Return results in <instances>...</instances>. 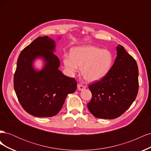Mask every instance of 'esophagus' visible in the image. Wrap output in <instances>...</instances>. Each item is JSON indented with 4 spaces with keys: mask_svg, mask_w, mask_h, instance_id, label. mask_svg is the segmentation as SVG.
Returning <instances> with one entry per match:
<instances>
[{
    "mask_svg": "<svg viewBox=\"0 0 151 151\" xmlns=\"http://www.w3.org/2000/svg\"><path fill=\"white\" fill-rule=\"evenodd\" d=\"M77 88H78V90L81 91V90L84 89L86 88V86L82 84H77Z\"/></svg>",
    "mask_w": 151,
    "mask_h": 151,
    "instance_id": "1",
    "label": "esophagus"
}]
</instances>
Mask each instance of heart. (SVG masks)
<instances>
[{"label":"heart","instance_id":"1","mask_svg":"<svg viewBox=\"0 0 151 151\" xmlns=\"http://www.w3.org/2000/svg\"><path fill=\"white\" fill-rule=\"evenodd\" d=\"M114 57L108 50L94 46L76 47L72 55H65L63 63L68 72L74 74L81 68V74L88 82H96L106 76L113 66Z\"/></svg>","mask_w":151,"mask_h":151}]
</instances>
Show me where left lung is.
Segmentation results:
<instances>
[{"label": "left lung", "mask_w": 151, "mask_h": 151, "mask_svg": "<svg viewBox=\"0 0 151 151\" xmlns=\"http://www.w3.org/2000/svg\"><path fill=\"white\" fill-rule=\"evenodd\" d=\"M117 57L108 74L89 86L92 98L87 106L96 118L114 119L130 108L139 90V70L124 47H116Z\"/></svg>", "instance_id": "1"}]
</instances>
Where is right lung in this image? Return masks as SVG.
Here are the masks:
<instances>
[{
  "label": "right lung",
  "mask_w": 151,
  "mask_h": 151,
  "mask_svg": "<svg viewBox=\"0 0 151 151\" xmlns=\"http://www.w3.org/2000/svg\"><path fill=\"white\" fill-rule=\"evenodd\" d=\"M54 41L45 36L38 37L22 50L14 76V88L24 110L37 117H51L60 110L67 96L76 91L77 81L58 70L60 62L53 52ZM42 56L45 66L34 70L32 62Z\"/></svg>",
  "instance_id": "right-lung-1"
}]
</instances>
